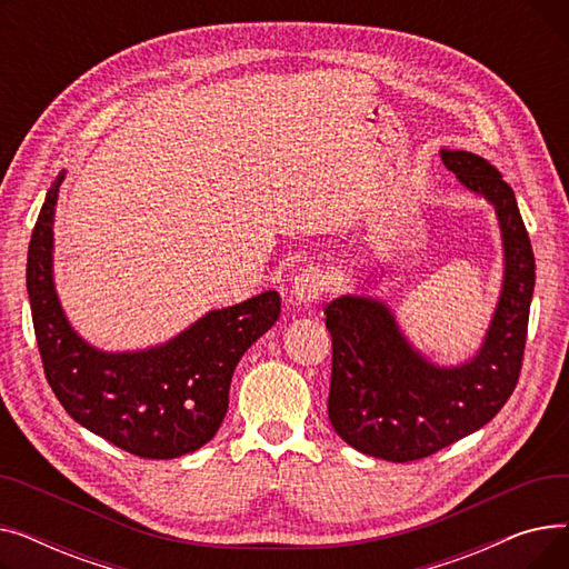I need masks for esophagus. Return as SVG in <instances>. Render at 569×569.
I'll use <instances>...</instances> for the list:
<instances>
[{
	"label": "esophagus",
	"mask_w": 569,
	"mask_h": 569,
	"mask_svg": "<svg viewBox=\"0 0 569 569\" xmlns=\"http://www.w3.org/2000/svg\"><path fill=\"white\" fill-rule=\"evenodd\" d=\"M325 286H327V277H325L322 269L320 267H307L292 279L290 295H292V300L297 305L309 307L316 300H320L322 292H325Z\"/></svg>",
	"instance_id": "obj_1"
}]
</instances>
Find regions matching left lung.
I'll use <instances>...</instances> for the list:
<instances>
[{
    "mask_svg": "<svg viewBox=\"0 0 569 569\" xmlns=\"http://www.w3.org/2000/svg\"><path fill=\"white\" fill-rule=\"evenodd\" d=\"M440 157L466 189L496 207L500 223L502 290L482 348L459 367H438L408 343L387 305L341 295L325 307L330 422L355 450L395 463L431 457L491 422L515 392L526 350L535 256L515 191L482 157L463 149Z\"/></svg>",
    "mask_w": 569,
    "mask_h": 569,
    "instance_id": "8db88e82",
    "label": "left lung"
}]
</instances>
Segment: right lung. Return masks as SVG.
Here are the masks:
<instances>
[{
    "label": "right lung",
    "mask_w": 569,
    "mask_h": 569,
    "mask_svg": "<svg viewBox=\"0 0 569 569\" xmlns=\"http://www.w3.org/2000/svg\"><path fill=\"white\" fill-rule=\"evenodd\" d=\"M59 174L27 251V292L48 385L78 425L140 459L196 452L219 431L237 362L279 320L281 297L264 290L217 309L163 346L103 352L69 325L52 283Z\"/></svg>",
    "instance_id": "add662e5"
}]
</instances>
